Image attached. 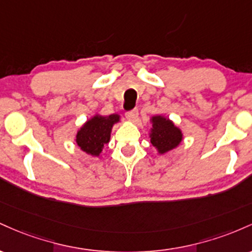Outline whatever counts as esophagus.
I'll return each instance as SVG.
<instances>
[{
    "label": "esophagus",
    "instance_id": "obj_1",
    "mask_svg": "<svg viewBox=\"0 0 252 252\" xmlns=\"http://www.w3.org/2000/svg\"><path fill=\"white\" fill-rule=\"evenodd\" d=\"M138 114H139V113H138V109L133 108L131 109V111H127L125 115L127 119H129V120H135V119L138 118Z\"/></svg>",
    "mask_w": 252,
    "mask_h": 252
}]
</instances>
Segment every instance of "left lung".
Wrapping results in <instances>:
<instances>
[{"mask_svg": "<svg viewBox=\"0 0 252 252\" xmlns=\"http://www.w3.org/2000/svg\"><path fill=\"white\" fill-rule=\"evenodd\" d=\"M154 128L151 131V143L156 146L159 154L170 151L182 140V133L170 120L163 117L152 118Z\"/></svg>", "mask_w": 252, "mask_h": 252, "instance_id": "left-lung-1", "label": "left lung"}]
</instances>
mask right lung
Segmentation results:
<instances>
[{
    "instance_id": "obj_1",
    "label": "right lung",
    "mask_w": 252,
    "mask_h": 252,
    "mask_svg": "<svg viewBox=\"0 0 252 252\" xmlns=\"http://www.w3.org/2000/svg\"><path fill=\"white\" fill-rule=\"evenodd\" d=\"M118 121V114H112L109 117L96 115L92 120L87 121L86 125L77 132V145L87 154L97 157L104 144L109 141L112 127Z\"/></svg>"
}]
</instances>
